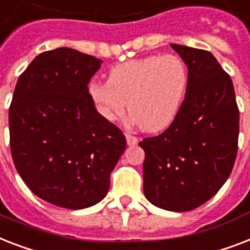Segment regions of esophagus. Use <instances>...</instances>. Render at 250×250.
I'll return each instance as SVG.
<instances>
[{"mask_svg": "<svg viewBox=\"0 0 250 250\" xmlns=\"http://www.w3.org/2000/svg\"><path fill=\"white\" fill-rule=\"evenodd\" d=\"M125 138H126L127 146H135L138 143V139L135 137H133V135L125 134Z\"/></svg>", "mask_w": 250, "mask_h": 250, "instance_id": "obj_1", "label": "esophagus"}]
</instances>
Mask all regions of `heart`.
<instances>
[{
    "instance_id": "b5f03b06",
    "label": "heart",
    "mask_w": 250,
    "mask_h": 250,
    "mask_svg": "<svg viewBox=\"0 0 250 250\" xmlns=\"http://www.w3.org/2000/svg\"><path fill=\"white\" fill-rule=\"evenodd\" d=\"M188 89V69L177 55H152L111 69L108 81L91 83L89 97L104 120L112 123L130 111V121L149 133L174 123Z\"/></svg>"
}]
</instances>
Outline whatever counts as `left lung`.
I'll return each mask as SVG.
<instances>
[{"label": "left lung", "mask_w": 250, "mask_h": 250, "mask_svg": "<svg viewBox=\"0 0 250 250\" xmlns=\"http://www.w3.org/2000/svg\"><path fill=\"white\" fill-rule=\"evenodd\" d=\"M171 47L188 69V89L175 121L145 149L143 192L155 207L188 211L207 203L231 174L237 152L239 108L231 77L209 51Z\"/></svg>", "instance_id": "left-lung-1"}]
</instances>
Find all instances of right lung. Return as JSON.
Masks as SVG:
<instances>
[{
  "label": "right lung",
  "instance_id": "obj_1",
  "mask_svg": "<svg viewBox=\"0 0 250 250\" xmlns=\"http://www.w3.org/2000/svg\"><path fill=\"white\" fill-rule=\"evenodd\" d=\"M103 62L69 47L41 53L18 80L9 111L18 173L40 199L79 210L98 204L126 139L104 120L87 83Z\"/></svg>",
  "mask_w": 250,
  "mask_h": 250
}]
</instances>
